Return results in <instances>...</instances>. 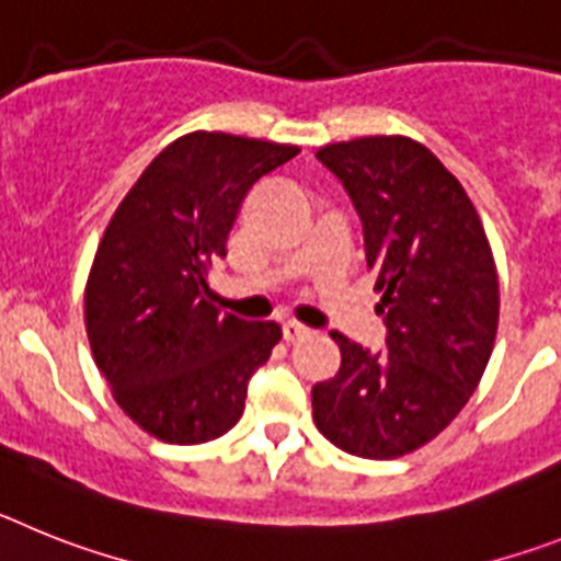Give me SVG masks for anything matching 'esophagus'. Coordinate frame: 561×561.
<instances>
[{"mask_svg":"<svg viewBox=\"0 0 561 561\" xmlns=\"http://www.w3.org/2000/svg\"><path fill=\"white\" fill-rule=\"evenodd\" d=\"M282 335H285V341H301V339H308L310 330L305 328V324H299V321H285L282 324Z\"/></svg>","mask_w":561,"mask_h":561,"instance_id":"1","label":"esophagus"}]
</instances>
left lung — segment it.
<instances>
[{
  "label": "left lung",
  "mask_w": 561,
  "mask_h": 561,
  "mask_svg": "<svg viewBox=\"0 0 561 561\" xmlns=\"http://www.w3.org/2000/svg\"><path fill=\"white\" fill-rule=\"evenodd\" d=\"M316 158L362 217L387 324L383 353L333 335L341 367L313 387L316 426L347 455L392 460L440 435L483 378L500 319L494 256L469 194L426 146L375 135Z\"/></svg>",
  "instance_id": "obj_1"
}]
</instances>
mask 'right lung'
I'll return each instance as SVG.
<instances>
[{
  "mask_svg": "<svg viewBox=\"0 0 561 561\" xmlns=\"http://www.w3.org/2000/svg\"><path fill=\"white\" fill-rule=\"evenodd\" d=\"M296 146L192 133L146 165L104 231L84 313L95 364L126 415L165 443H206L242 417L276 321L220 313L206 271L242 199Z\"/></svg>",
  "mask_w": 561,
  "mask_h": 561,
  "instance_id": "right-lung-1",
  "label": "right lung"
}]
</instances>
